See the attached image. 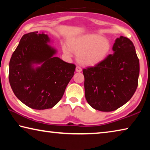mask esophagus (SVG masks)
Instances as JSON below:
<instances>
[{
    "mask_svg": "<svg viewBox=\"0 0 150 150\" xmlns=\"http://www.w3.org/2000/svg\"><path fill=\"white\" fill-rule=\"evenodd\" d=\"M81 71H82V69H81V67H80V66H77V67H76V71L81 72Z\"/></svg>",
    "mask_w": 150,
    "mask_h": 150,
    "instance_id": "obj_1",
    "label": "esophagus"
}]
</instances>
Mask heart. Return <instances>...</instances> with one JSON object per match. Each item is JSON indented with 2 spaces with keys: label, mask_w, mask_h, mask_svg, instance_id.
Wrapping results in <instances>:
<instances>
[{
  "label": "heart",
  "mask_w": 150,
  "mask_h": 150,
  "mask_svg": "<svg viewBox=\"0 0 150 150\" xmlns=\"http://www.w3.org/2000/svg\"><path fill=\"white\" fill-rule=\"evenodd\" d=\"M69 47L63 46L65 54L71 56V49L77 54L78 60L85 65H94L103 61L108 55L110 44L105 38L96 34H87L72 39Z\"/></svg>",
  "instance_id": "1"
}]
</instances>
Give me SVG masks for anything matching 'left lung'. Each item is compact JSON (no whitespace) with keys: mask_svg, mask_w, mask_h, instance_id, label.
<instances>
[{"mask_svg":"<svg viewBox=\"0 0 150 150\" xmlns=\"http://www.w3.org/2000/svg\"><path fill=\"white\" fill-rule=\"evenodd\" d=\"M113 54L83 69L85 98L96 110H116L132 97L138 85L139 59L130 39L115 40Z\"/></svg>","mask_w":150,"mask_h":150,"instance_id":"1","label":"left lung"}]
</instances>
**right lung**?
<instances>
[{"label": "right lung", "mask_w": 150, "mask_h": 150, "mask_svg": "<svg viewBox=\"0 0 150 150\" xmlns=\"http://www.w3.org/2000/svg\"><path fill=\"white\" fill-rule=\"evenodd\" d=\"M47 34L30 32L22 37L9 63L8 79L16 97L36 110L51 108L62 98L74 75L75 65L55 57ZM39 64L34 67V64Z\"/></svg>", "instance_id": "obj_1"}]
</instances>
